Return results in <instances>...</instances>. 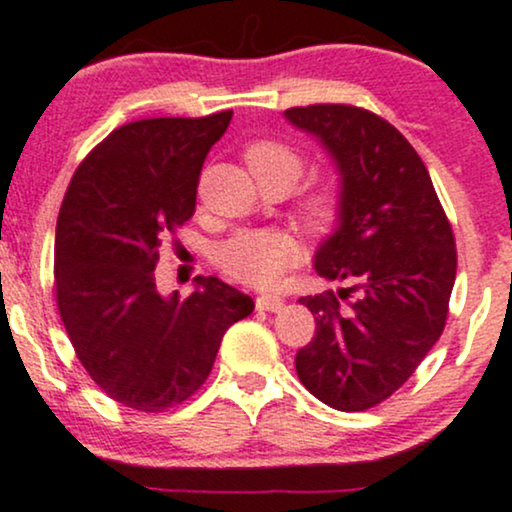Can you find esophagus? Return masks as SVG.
Wrapping results in <instances>:
<instances>
[{
	"instance_id": "34e87169",
	"label": "esophagus",
	"mask_w": 512,
	"mask_h": 512,
	"mask_svg": "<svg viewBox=\"0 0 512 512\" xmlns=\"http://www.w3.org/2000/svg\"><path fill=\"white\" fill-rule=\"evenodd\" d=\"M255 305L262 312H279L283 307V298L281 295H257Z\"/></svg>"
}]
</instances>
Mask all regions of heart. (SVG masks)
I'll return each instance as SVG.
<instances>
[{"label": "heart", "instance_id": "b5f03b06", "mask_svg": "<svg viewBox=\"0 0 512 512\" xmlns=\"http://www.w3.org/2000/svg\"><path fill=\"white\" fill-rule=\"evenodd\" d=\"M250 174L257 181L286 178L295 186L303 174V157L293 147L276 140H257L245 150ZM300 217L312 231H326L338 217V195L334 188H317L300 202ZM298 260V245L283 231H243L226 240L217 250V262L233 279L257 288L276 286L281 276Z\"/></svg>", "mask_w": 512, "mask_h": 512}]
</instances>
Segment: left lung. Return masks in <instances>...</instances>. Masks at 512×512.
Listing matches in <instances>:
<instances>
[{
    "instance_id": "8db88e82",
    "label": "left lung",
    "mask_w": 512,
    "mask_h": 512,
    "mask_svg": "<svg viewBox=\"0 0 512 512\" xmlns=\"http://www.w3.org/2000/svg\"><path fill=\"white\" fill-rule=\"evenodd\" d=\"M283 116L338 171V217L315 252L317 274L353 283L298 300L317 331L295 369L329 408L360 412L398 391L439 341L458 262L453 231L427 166L389 121L350 104Z\"/></svg>"
}]
</instances>
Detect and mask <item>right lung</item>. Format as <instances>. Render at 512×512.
I'll return each mask as SVG.
<instances>
[{
    "label": "right lung",
    "mask_w": 512,
    "mask_h": 512,
    "mask_svg": "<svg viewBox=\"0 0 512 512\" xmlns=\"http://www.w3.org/2000/svg\"><path fill=\"white\" fill-rule=\"evenodd\" d=\"M233 112L143 119L109 133L73 174L57 219L54 288L78 360L126 408L162 412L205 384L250 295L197 276L186 300L155 283L159 238L195 212L207 152Z\"/></svg>",
    "instance_id": "1"
}]
</instances>
